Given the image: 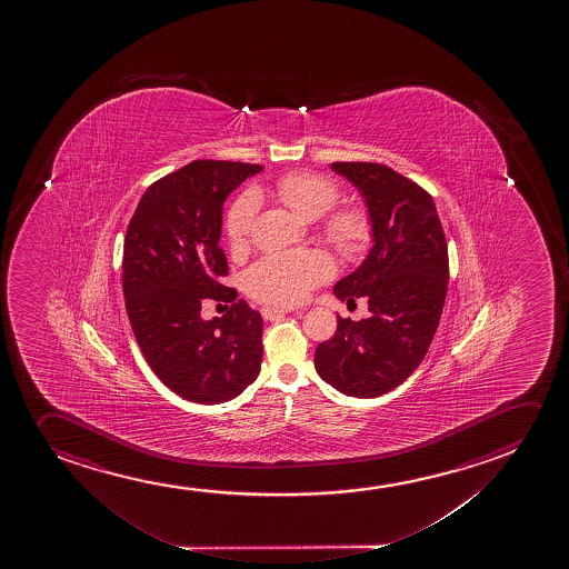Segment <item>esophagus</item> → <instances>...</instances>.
<instances>
[{"instance_id": "1", "label": "esophagus", "mask_w": 569, "mask_h": 569, "mask_svg": "<svg viewBox=\"0 0 569 569\" xmlns=\"http://www.w3.org/2000/svg\"><path fill=\"white\" fill-rule=\"evenodd\" d=\"M287 313H290V310L273 308V306H266V308H261V316H263L266 319L282 318V316H287Z\"/></svg>"}]
</instances>
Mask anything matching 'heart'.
<instances>
[{
    "mask_svg": "<svg viewBox=\"0 0 569 569\" xmlns=\"http://www.w3.org/2000/svg\"><path fill=\"white\" fill-rule=\"evenodd\" d=\"M273 193L300 219L316 220L337 203L341 191L327 176L298 170L277 178ZM258 207V196L253 191H243L230 204L224 217V234L232 250H243L250 242ZM321 232L333 243L335 250L345 256H358L370 248L373 222L365 207L342 204L323 217ZM331 274L333 263L326 253L318 250L284 251L269 253L253 263L246 271L243 284L256 300L274 306H296L303 302L313 288L329 281Z\"/></svg>",
    "mask_w": 569,
    "mask_h": 569,
    "instance_id": "1",
    "label": "heart"
}]
</instances>
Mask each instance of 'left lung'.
I'll use <instances>...</instances> for the list:
<instances>
[{
	"label": "left lung",
	"instance_id": "8db88e82",
	"mask_svg": "<svg viewBox=\"0 0 569 569\" xmlns=\"http://www.w3.org/2000/svg\"><path fill=\"white\" fill-rule=\"evenodd\" d=\"M331 168L362 191L373 222V248L335 284V296L366 298L370 318L337 319L333 337L316 349V370L337 391L370 399L401 386L430 349L449 279L446 234L432 196L393 168Z\"/></svg>",
	"mask_w": 569,
	"mask_h": 569
}]
</instances>
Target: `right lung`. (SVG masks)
I'll return each mask as SVG.
<instances>
[{"label":"right lung","mask_w":569,"mask_h":569,"mask_svg":"<svg viewBox=\"0 0 569 569\" xmlns=\"http://www.w3.org/2000/svg\"><path fill=\"white\" fill-rule=\"evenodd\" d=\"M263 167L193 160L151 183L123 240V296L147 365L176 395L219 405L256 381L263 358V319L222 284L228 261L219 246L222 204ZM209 299L231 306L204 322Z\"/></svg>","instance_id":"add662e5"}]
</instances>
